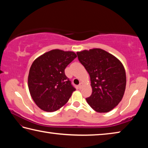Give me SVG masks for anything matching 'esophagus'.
<instances>
[{"instance_id":"obj_1","label":"esophagus","mask_w":148,"mask_h":148,"mask_svg":"<svg viewBox=\"0 0 148 148\" xmlns=\"http://www.w3.org/2000/svg\"><path fill=\"white\" fill-rule=\"evenodd\" d=\"M78 87H79V89H81V88L82 87V83H81H81H80V84H79V86H78Z\"/></svg>"}]
</instances>
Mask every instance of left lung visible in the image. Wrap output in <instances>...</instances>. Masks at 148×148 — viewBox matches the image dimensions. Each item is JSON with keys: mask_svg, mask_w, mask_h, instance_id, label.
<instances>
[{"mask_svg": "<svg viewBox=\"0 0 148 148\" xmlns=\"http://www.w3.org/2000/svg\"><path fill=\"white\" fill-rule=\"evenodd\" d=\"M88 73L92 88L86 101L97 112H108L122 99L126 86L125 70L112 54L101 49L77 52Z\"/></svg>", "mask_w": 148, "mask_h": 148, "instance_id": "obj_1", "label": "left lung"}]
</instances>
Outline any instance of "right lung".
I'll return each mask as SVG.
<instances>
[{"instance_id": "add662e5", "label": "right lung", "mask_w": 148, "mask_h": 148, "mask_svg": "<svg viewBox=\"0 0 148 148\" xmlns=\"http://www.w3.org/2000/svg\"><path fill=\"white\" fill-rule=\"evenodd\" d=\"M76 57L73 51L53 49L33 62L28 73V86L33 101L41 110L54 112L68 101L75 88L64 70Z\"/></svg>"}]
</instances>
